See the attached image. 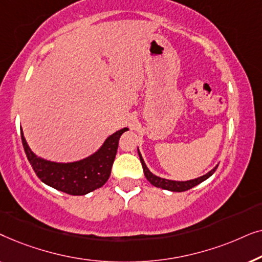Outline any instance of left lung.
<instances>
[{"label": "left lung", "instance_id": "left-lung-1", "mask_svg": "<svg viewBox=\"0 0 262 262\" xmlns=\"http://www.w3.org/2000/svg\"><path fill=\"white\" fill-rule=\"evenodd\" d=\"M138 150V155H139V160H141V163L143 166V171H144V175L146 178V180H148L150 184L152 186H155V187H159V188H162V189H167V191H171V192H185L187 191V189L194 187V186L202 184L203 181H205L206 179H209L211 175L214 173V170L217 169L218 164L216 167H213L212 169L210 171H207L206 174L202 175V177L199 178H195L193 179V180H187V181H175V180H168V179H164V178H160L157 177V175L152 174L151 171L149 170V168L146 167V164L144 162V160H143V157L141 155V151Z\"/></svg>", "mask_w": 262, "mask_h": 262}]
</instances>
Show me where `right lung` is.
<instances>
[{
	"label": "right lung",
	"instance_id": "1",
	"mask_svg": "<svg viewBox=\"0 0 262 262\" xmlns=\"http://www.w3.org/2000/svg\"><path fill=\"white\" fill-rule=\"evenodd\" d=\"M127 130L124 127L116 131L95 152L74 162H53L35 155L27 144L23 128L21 139L32 168L45 185L70 195H84L100 188L108 180L119 138Z\"/></svg>",
	"mask_w": 262,
	"mask_h": 262
}]
</instances>
